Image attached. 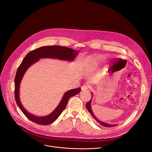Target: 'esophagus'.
<instances>
[{"label":"esophagus","mask_w":152,"mask_h":152,"mask_svg":"<svg viewBox=\"0 0 152 152\" xmlns=\"http://www.w3.org/2000/svg\"><path fill=\"white\" fill-rule=\"evenodd\" d=\"M88 88H89V86L86 85H83V86H82V87H81V90H82V91L87 90Z\"/></svg>","instance_id":"obj_1"}]
</instances>
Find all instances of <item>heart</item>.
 Wrapping results in <instances>:
<instances>
[{
  "label": "heart",
  "mask_w": 152,
  "mask_h": 152,
  "mask_svg": "<svg viewBox=\"0 0 152 152\" xmlns=\"http://www.w3.org/2000/svg\"><path fill=\"white\" fill-rule=\"evenodd\" d=\"M94 62H92V63H91L90 66H91V67H93V66H94Z\"/></svg>",
  "instance_id": "heart-1"
}]
</instances>
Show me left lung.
Returning a JSON list of instances; mask_svg holds the SVG:
<instances>
[{
	"label": "left lung",
	"mask_w": 152,
	"mask_h": 152,
	"mask_svg": "<svg viewBox=\"0 0 152 152\" xmlns=\"http://www.w3.org/2000/svg\"><path fill=\"white\" fill-rule=\"evenodd\" d=\"M91 95H92V97H93V93H91ZM91 97V98H92ZM91 100H92V99L88 102H87L86 103V109H87V110L88 111V112L91 114V115H92V117L99 123H100L102 126H104V127H114V126H116L117 124H110V123H104V122H103V121H100V120H99V119H97V118L94 115V113H93V111H92V109H91Z\"/></svg>",
	"instance_id": "8db88e82"
}]
</instances>
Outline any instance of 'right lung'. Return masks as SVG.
I'll return each instance as SVG.
<instances>
[{"instance_id": "1", "label": "right lung", "mask_w": 152, "mask_h": 152, "mask_svg": "<svg viewBox=\"0 0 152 152\" xmlns=\"http://www.w3.org/2000/svg\"><path fill=\"white\" fill-rule=\"evenodd\" d=\"M80 50H75L72 49L61 46H43L34 50L28 53L21 62L18 67L14 79L15 83V99L16 103L25 116L31 121L39 124L48 125L54 122L66 108L69 99L73 96L79 93L80 88L69 90L64 93L60 103L55 109L49 115L40 117L34 115L29 113L20 99V86L23 76L28 69L34 64L38 62L42 58H52L62 61H73L77 56Z\"/></svg>"}]
</instances>
